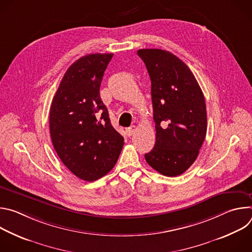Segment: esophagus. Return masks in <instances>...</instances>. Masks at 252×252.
Masks as SVG:
<instances>
[{
	"mask_svg": "<svg viewBox=\"0 0 252 252\" xmlns=\"http://www.w3.org/2000/svg\"><path fill=\"white\" fill-rule=\"evenodd\" d=\"M135 130H136V126H130L129 127L126 128V132H127L128 135H132Z\"/></svg>",
	"mask_w": 252,
	"mask_h": 252,
	"instance_id": "obj_1",
	"label": "esophagus"
}]
</instances>
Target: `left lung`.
I'll use <instances>...</instances> for the list:
<instances>
[{
	"label": "left lung",
	"mask_w": 252,
	"mask_h": 252,
	"mask_svg": "<svg viewBox=\"0 0 252 252\" xmlns=\"http://www.w3.org/2000/svg\"><path fill=\"white\" fill-rule=\"evenodd\" d=\"M152 82L155 148L145 155L159 173L177 176L196 159L207 129L202 91L189 67L170 52L141 49Z\"/></svg>",
	"instance_id": "8db88e82"
}]
</instances>
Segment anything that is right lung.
I'll return each instance as SVG.
<instances>
[{
    "label": "right lung",
    "instance_id": "1",
    "mask_svg": "<svg viewBox=\"0 0 252 252\" xmlns=\"http://www.w3.org/2000/svg\"><path fill=\"white\" fill-rule=\"evenodd\" d=\"M113 56L91 54L76 61L63 77L50 110L51 138L59 158L87 182L109 172L124 147V137L112 126L99 95Z\"/></svg>",
    "mask_w": 252,
    "mask_h": 252
}]
</instances>
